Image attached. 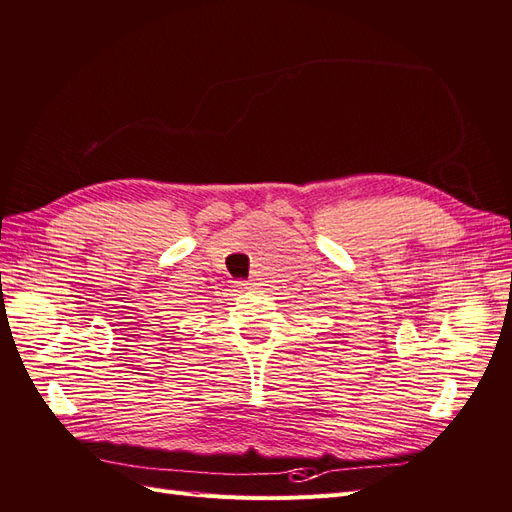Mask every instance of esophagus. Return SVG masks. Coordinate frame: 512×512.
I'll return each instance as SVG.
<instances>
[{
  "mask_svg": "<svg viewBox=\"0 0 512 512\" xmlns=\"http://www.w3.org/2000/svg\"><path fill=\"white\" fill-rule=\"evenodd\" d=\"M240 287H244V290H248V287H251V283H246V281H240Z\"/></svg>",
  "mask_w": 512,
  "mask_h": 512,
  "instance_id": "obj_1",
  "label": "esophagus"
}]
</instances>
